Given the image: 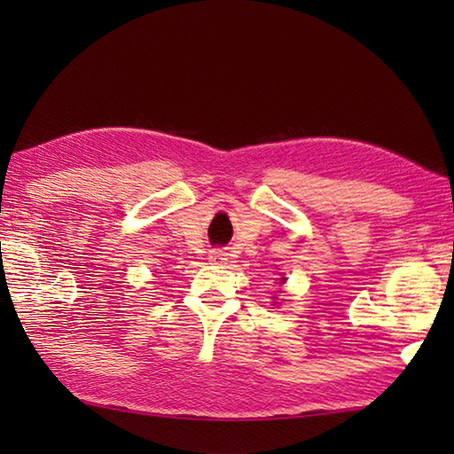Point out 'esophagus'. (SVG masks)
Masks as SVG:
<instances>
[{"label":"esophagus","instance_id":"34e87169","mask_svg":"<svg viewBox=\"0 0 454 454\" xmlns=\"http://www.w3.org/2000/svg\"><path fill=\"white\" fill-rule=\"evenodd\" d=\"M208 259H210V262L212 263H216V265H220V263H224L226 262V254L224 252H222V249H212V252H210V255H208Z\"/></svg>","mask_w":454,"mask_h":454}]
</instances>
